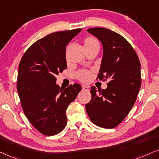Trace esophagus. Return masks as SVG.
<instances>
[{"label":"esophagus","instance_id":"1","mask_svg":"<svg viewBox=\"0 0 159 159\" xmlns=\"http://www.w3.org/2000/svg\"><path fill=\"white\" fill-rule=\"evenodd\" d=\"M81 87H82V89H83V90H89V86H88L82 85Z\"/></svg>","mask_w":159,"mask_h":159}]
</instances>
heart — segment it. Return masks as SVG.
Wrapping results in <instances>:
<instances>
[{
    "label": "heart",
    "mask_w": 159,
    "mask_h": 159,
    "mask_svg": "<svg viewBox=\"0 0 159 159\" xmlns=\"http://www.w3.org/2000/svg\"><path fill=\"white\" fill-rule=\"evenodd\" d=\"M84 47H86V46L94 45V44H99V43H98V39H95V38L89 37L84 39ZM91 77L92 74L89 71H82L80 72V73L78 74V79L84 82H88L90 79H91Z\"/></svg>",
    "instance_id": "heart-1"
}]
</instances>
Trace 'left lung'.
Segmentation results:
<instances>
[{
  "mask_svg": "<svg viewBox=\"0 0 159 159\" xmlns=\"http://www.w3.org/2000/svg\"><path fill=\"white\" fill-rule=\"evenodd\" d=\"M87 31L100 39L103 56L97 79L108 80L106 89L92 86L91 101L86 110L91 121L104 128L116 127L135 103L142 84L140 61L131 45L123 37L103 28Z\"/></svg>",
  "mask_w": 159,
  "mask_h": 159,
  "instance_id": "1",
  "label": "left lung"
}]
</instances>
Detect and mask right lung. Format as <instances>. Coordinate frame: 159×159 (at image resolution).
Listing matches in <instances>:
<instances>
[{"instance_id":"obj_1","label":"right lung","mask_w":159,"mask_h":159,"mask_svg":"<svg viewBox=\"0 0 159 159\" xmlns=\"http://www.w3.org/2000/svg\"><path fill=\"white\" fill-rule=\"evenodd\" d=\"M81 31L54 32L25 52L19 65L17 89L23 112L32 125L45 136L60 133L67 124L66 110L81 90L74 84L56 85V76L67 68L66 46Z\"/></svg>"}]
</instances>
